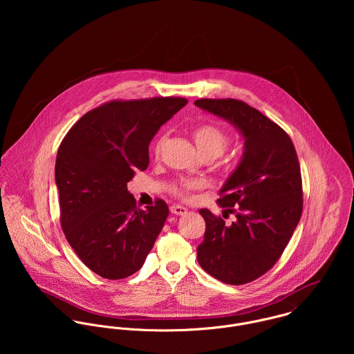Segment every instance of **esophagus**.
I'll use <instances>...</instances> for the list:
<instances>
[{"label":"esophagus","instance_id":"1","mask_svg":"<svg viewBox=\"0 0 354 354\" xmlns=\"http://www.w3.org/2000/svg\"><path fill=\"white\" fill-rule=\"evenodd\" d=\"M170 211H171V214H174V215H185V214L188 212V209H187L185 207L178 205V204L171 205V207H170Z\"/></svg>","mask_w":354,"mask_h":354}]
</instances>
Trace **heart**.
I'll return each instance as SVG.
<instances>
[{"label":"heart","instance_id":"b5f03b06","mask_svg":"<svg viewBox=\"0 0 354 354\" xmlns=\"http://www.w3.org/2000/svg\"><path fill=\"white\" fill-rule=\"evenodd\" d=\"M194 139L196 143L198 150L201 151L203 158H219L222 156L225 151L227 150L230 145V138L229 135L221 129L216 125L212 124H205L201 125L194 131ZM166 143V136H160L153 147L155 155H159L163 146ZM201 188V183L198 181H183L180 184H174L171 187V192L183 199H187L192 195V192L198 191Z\"/></svg>","mask_w":354,"mask_h":354}]
</instances>
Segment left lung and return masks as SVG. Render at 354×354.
I'll return each instance as SVG.
<instances>
[{
	"label": "left lung",
	"mask_w": 354,
	"mask_h": 354,
	"mask_svg": "<svg viewBox=\"0 0 354 354\" xmlns=\"http://www.w3.org/2000/svg\"><path fill=\"white\" fill-rule=\"evenodd\" d=\"M195 104L233 124L244 136V155L219 191L218 204L237 221L225 225L207 208L198 261L211 277L244 285L266 274L289 244L303 214V181L289 135L239 100H198Z\"/></svg>",
	"instance_id": "left-lung-1"
}]
</instances>
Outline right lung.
I'll return each mask as SVG.
<instances>
[{
	"label": "right lung",
	"instance_id": "obj_1",
	"mask_svg": "<svg viewBox=\"0 0 354 354\" xmlns=\"http://www.w3.org/2000/svg\"><path fill=\"white\" fill-rule=\"evenodd\" d=\"M187 103L176 97L106 102L86 113L59 145L54 171L61 227L102 278L139 271L165 225L167 204L156 199L142 209L127 184L149 167L152 138Z\"/></svg>",
	"mask_w": 354,
	"mask_h": 354
}]
</instances>
